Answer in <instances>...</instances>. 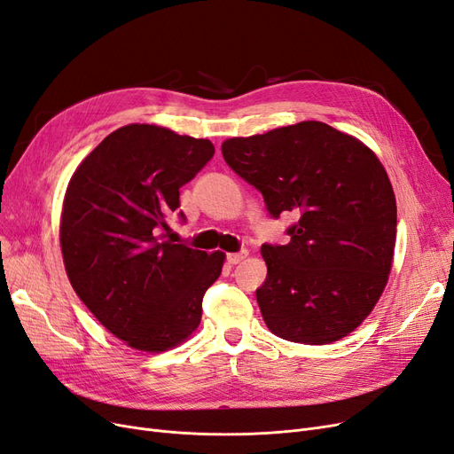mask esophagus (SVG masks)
Here are the masks:
<instances>
[{
	"label": "esophagus",
	"instance_id": "obj_1",
	"mask_svg": "<svg viewBox=\"0 0 454 454\" xmlns=\"http://www.w3.org/2000/svg\"><path fill=\"white\" fill-rule=\"evenodd\" d=\"M248 256V253L247 250H241V253H231V254H228V263H231V265H238V263H241L245 258Z\"/></svg>",
	"mask_w": 454,
	"mask_h": 454
}]
</instances>
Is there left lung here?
<instances>
[{
  "mask_svg": "<svg viewBox=\"0 0 454 454\" xmlns=\"http://www.w3.org/2000/svg\"><path fill=\"white\" fill-rule=\"evenodd\" d=\"M223 157L273 216H299L290 243L262 247L265 325L299 344L348 337L376 307L395 256L396 200L374 151L327 123L301 121L228 138Z\"/></svg>",
  "mask_w": 454,
  "mask_h": 454,
  "instance_id": "8db88e82",
  "label": "left lung"
}]
</instances>
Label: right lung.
I'll list each match as a JSON object with an SVG mask.
<instances>
[{"mask_svg":"<svg viewBox=\"0 0 454 454\" xmlns=\"http://www.w3.org/2000/svg\"><path fill=\"white\" fill-rule=\"evenodd\" d=\"M215 153L206 138L130 123L110 132L67 184L59 243L83 305L127 346L160 354L187 340L226 254L168 241L179 189Z\"/></svg>","mask_w":454,"mask_h":454,"instance_id":"obj_1","label":"right lung"}]
</instances>
